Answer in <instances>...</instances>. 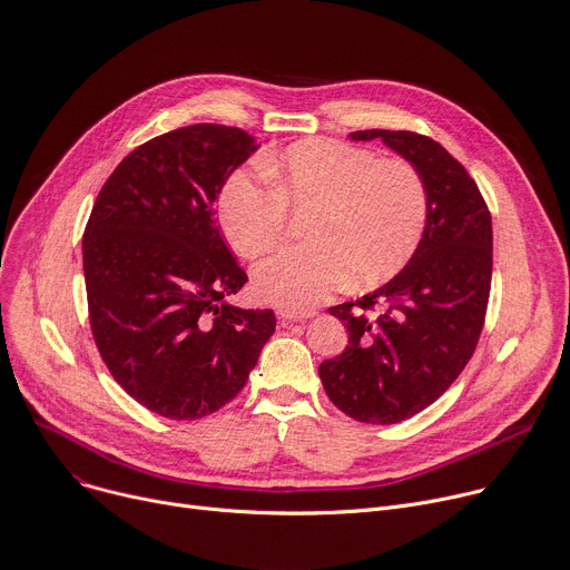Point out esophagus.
<instances>
[{"label":"esophagus","instance_id":"34e87169","mask_svg":"<svg viewBox=\"0 0 570 570\" xmlns=\"http://www.w3.org/2000/svg\"><path fill=\"white\" fill-rule=\"evenodd\" d=\"M279 318L282 323H293V321H304V318H314L316 312H293V308H279Z\"/></svg>","mask_w":570,"mask_h":570}]
</instances>
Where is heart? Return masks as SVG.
<instances>
[{"label": "heart", "mask_w": 570, "mask_h": 570, "mask_svg": "<svg viewBox=\"0 0 570 570\" xmlns=\"http://www.w3.org/2000/svg\"><path fill=\"white\" fill-rule=\"evenodd\" d=\"M271 188L247 170L232 173L216 199L229 247L249 258L275 252L288 218L312 214L302 249L284 252L254 273L264 302L308 312L352 277L356 286L393 279L421 247L430 197L421 173L406 161L330 138L297 140L262 159Z\"/></svg>", "instance_id": "b5f03b06"}]
</instances>
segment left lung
Listing matches in <instances>:
<instances>
[{"instance_id": "left-lung-1", "label": "left lung", "mask_w": 570, "mask_h": 570, "mask_svg": "<svg viewBox=\"0 0 570 570\" xmlns=\"http://www.w3.org/2000/svg\"><path fill=\"white\" fill-rule=\"evenodd\" d=\"M350 138L382 140L421 173L430 197L428 229L406 268L356 302L330 306L350 341L318 368L350 419L393 425L439 400L475 352L491 291V214L478 184L436 140L389 129Z\"/></svg>"}]
</instances>
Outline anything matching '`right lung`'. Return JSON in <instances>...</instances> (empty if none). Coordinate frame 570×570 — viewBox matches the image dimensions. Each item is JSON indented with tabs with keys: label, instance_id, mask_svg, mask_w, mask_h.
I'll return each instance as SVG.
<instances>
[{
	"label": "right lung",
	"instance_id": "obj_1",
	"mask_svg": "<svg viewBox=\"0 0 570 570\" xmlns=\"http://www.w3.org/2000/svg\"><path fill=\"white\" fill-rule=\"evenodd\" d=\"M262 147L190 125L136 147L101 186L81 240L95 345L114 380L170 421H197L245 386L273 308L229 302L247 282L214 220L225 179Z\"/></svg>",
	"mask_w": 570,
	"mask_h": 570
}]
</instances>
